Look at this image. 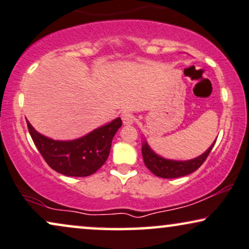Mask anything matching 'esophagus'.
Masks as SVG:
<instances>
[{
	"label": "esophagus",
	"mask_w": 249,
	"mask_h": 249,
	"mask_svg": "<svg viewBox=\"0 0 249 249\" xmlns=\"http://www.w3.org/2000/svg\"><path fill=\"white\" fill-rule=\"evenodd\" d=\"M122 121L125 125H130V124H133L135 118H134V116H133V114H132V112L124 111V112H122Z\"/></svg>",
	"instance_id": "esophagus-1"
}]
</instances>
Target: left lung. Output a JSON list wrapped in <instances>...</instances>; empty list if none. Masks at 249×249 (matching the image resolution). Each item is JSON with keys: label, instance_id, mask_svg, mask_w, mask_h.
<instances>
[{"label": "left lung", "instance_id": "8db88e82", "mask_svg": "<svg viewBox=\"0 0 249 249\" xmlns=\"http://www.w3.org/2000/svg\"><path fill=\"white\" fill-rule=\"evenodd\" d=\"M213 144H215V142L209 147V149L206 150V153H203L202 155L196 157V159L190 160V161H171V160L163 159V157L156 155L150 149L146 141L142 144L141 152H142L144 164L157 177L178 178L196 171L203 164V162L206 161L209 153L212 152Z\"/></svg>", "mask_w": 249, "mask_h": 249}]
</instances>
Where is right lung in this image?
Masks as SVG:
<instances>
[{"mask_svg": "<svg viewBox=\"0 0 249 249\" xmlns=\"http://www.w3.org/2000/svg\"><path fill=\"white\" fill-rule=\"evenodd\" d=\"M122 124V119L116 118L105 126L72 141L49 139L37 133L28 122L27 127L34 144L50 168L64 176L87 177L106 163L112 138Z\"/></svg>", "mask_w": 249, "mask_h": 249, "instance_id": "obj_1", "label": "right lung"}]
</instances>
